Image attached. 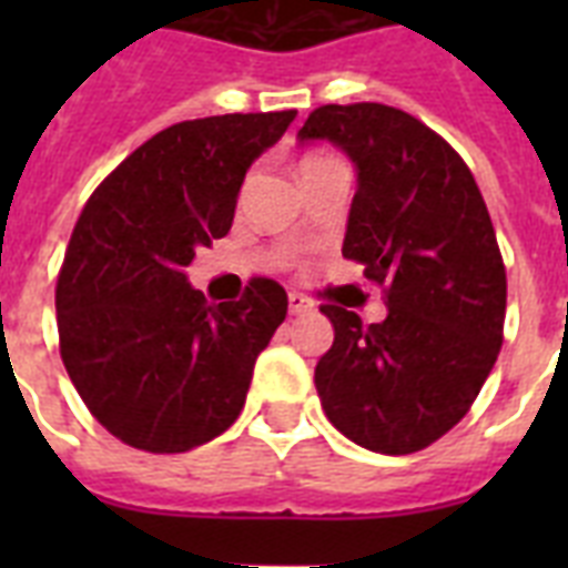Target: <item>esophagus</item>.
Listing matches in <instances>:
<instances>
[{"label": "esophagus", "instance_id": "1", "mask_svg": "<svg viewBox=\"0 0 568 568\" xmlns=\"http://www.w3.org/2000/svg\"><path fill=\"white\" fill-rule=\"evenodd\" d=\"M312 310H315V306H312L310 297H303V294L297 292L288 294V312H292V315H310Z\"/></svg>", "mask_w": 568, "mask_h": 568}]
</instances>
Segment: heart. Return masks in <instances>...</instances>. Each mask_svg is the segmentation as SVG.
I'll list each match as a JSON object with an SVG mask.
<instances>
[{"label":"heart","mask_w":568,"mask_h":568,"mask_svg":"<svg viewBox=\"0 0 568 568\" xmlns=\"http://www.w3.org/2000/svg\"><path fill=\"white\" fill-rule=\"evenodd\" d=\"M315 159H324V155H306V159H303L301 164H306V162H315Z\"/></svg>","instance_id":"heart-1"}]
</instances>
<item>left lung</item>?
<instances>
[{
    "instance_id": "8db88e82",
    "label": "left lung",
    "mask_w": 568,
    "mask_h": 568,
    "mask_svg": "<svg viewBox=\"0 0 568 568\" xmlns=\"http://www.w3.org/2000/svg\"><path fill=\"white\" fill-rule=\"evenodd\" d=\"M354 162L345 258L386 285V318L321 306L333 347L315 365L338 433L377 454H413L475 404L501 351L507 274L466 162L422 120L379 102L321 105L297 132Z\"/></svg>"
}]
</instances>
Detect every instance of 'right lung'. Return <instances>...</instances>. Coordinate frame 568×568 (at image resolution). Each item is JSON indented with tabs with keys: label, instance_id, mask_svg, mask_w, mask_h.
Segmentation results:
<instances>
[{
	"label": "right lung",
	"instance_id": "obj_1",
	"mask_svg": "<svg viewBox=\"0 0 568 568\" xmlns=\"http://www.w3.org/2000/svg\"><path fill=\"white\" fill-rule=\"evenodd\" d=\"M297 111L185 120L141 144L84 205L58 276L61 359L93 418L150 454H182L239 418L288 297L253 280L239 303L189 283L223 239L250 164Z\"/></svg>",
	"mask_w": 568,
	"mask_h": 568
}]
</instances>
